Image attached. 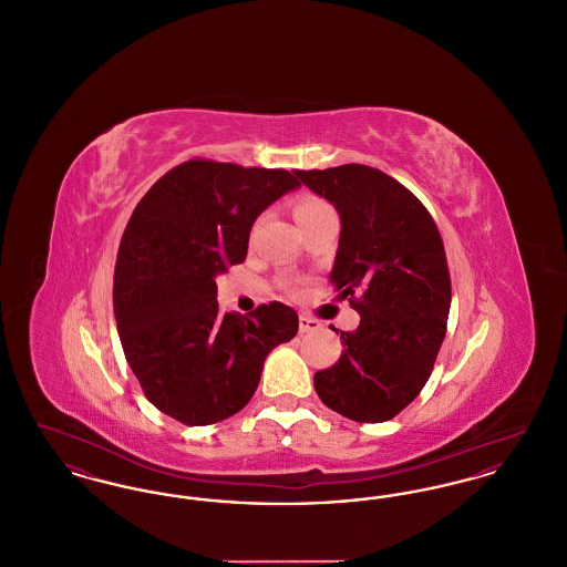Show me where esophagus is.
Wrapping results in <instances>:
<instances>
[{
  "mask_svg": "<svg viewBox=\"0 0 567 567\" xmlns=\"http://www.w3.org/2000/svg\"><path fill=\"white\" fill-rule=\"evenodd\" d=\"M323 324L319 323L317 319H312V317H308V315H301L299 317V333H315V331H319Z\"/></svg>",
  "mask_w": 567,
  "mask_h": 567,
  "instance_id": "obj_1",
  "label": "esophagus"
}]
</instances>
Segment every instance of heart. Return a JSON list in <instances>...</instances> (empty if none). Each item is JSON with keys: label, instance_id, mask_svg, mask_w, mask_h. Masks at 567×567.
Masks as SVG:
<instances>
[{"label": "heart", "instance_id": "heart-1", "mask_svg": "<svg viewBox=\"0 0 567 567\" xmlns=\"http://www.w3.org/2000/svg\"><path fill=\"white\" fill-rule=\"evenodd\" d=\"M323 210H329V206L324 204L323 199L312 197V195L299 197L296 202V208H293L297 223L303 220V218H308V216L319 215V213H323Z\"/></svg>", "mask_w": 567, "mask_h": 567}]
</instances>
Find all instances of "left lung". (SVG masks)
Here are the masks:
<instances>
[{
	"label": "left lung",
	"instance_id": "1",
	"mask_svg": "<svg viewBox=\"0 0 567 567\" xmlns=\"http://www.w3.org/2000/svg\"><path fill=\"white\" fill-rule=\"evenodd\" d=\"M296 176L340 215L329 278L361 317L340 333L344 352L315 374V389L351 421H389L432 377L446 333L451 276L440 231L427 208L377 167L349 163Z\"/></svg>",
	"mask_w": 567,
	"mask_h": 567
}]
</instances>
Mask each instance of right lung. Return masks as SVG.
<instances>
[{
    "label": "right lung",
    "mask_w": 567,
    "mask_h": 567,
    "mask_svg": "<svg viewBox=\"0 0 567 567\" xmlns=\"http://www.w3.org/2000/svg\"><path fill=\"white\" fill-rule=\"evenodd\" d=\"M287 169L181 163L135 206L114 268V317L148 402L197 427L240 412L271 349L296 338L293 308L218 312L216 276L243 264L252 223L297 189Z\"/></svg>",
    "instance_id": "add662e5"
}]
</instances>
